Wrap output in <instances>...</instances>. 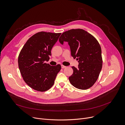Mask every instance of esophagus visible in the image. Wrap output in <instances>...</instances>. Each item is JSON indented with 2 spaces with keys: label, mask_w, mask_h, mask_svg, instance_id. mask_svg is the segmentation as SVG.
<instances>
[{
  "label": "esophagus",
  "mask_w": 125,
  "mask_h": 125,
  "mask_svg": "<svg viewBox=\"0 0 125 125\" xmlns=\"http://www.w3.org/2000/svg\"><path fill=\"white\" fill-rule=\"evenodd\" d=\"M66 67V66H64V65H61V68H62V69L65 68Z\"/></svg>",
  "instance_id": "esophagus-1"
}]
</instances>
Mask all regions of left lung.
<instances>
[{"label":"left lung","mask_w":125,"mask_h":125,"mask_svg":"<svg viewBox=\"0 0 125 125\" xmlns=\"http://www.w3.org/2000/svg\"><path fill=\"white\" fill-rule=\"evenodd\" d=\"M59 41L67 42L71 54L78 60V68L73 66L70 83L80 90L92 87L97 81L102 67L101 49L96 39L83 29H72L64 32Z\"/></svg>","instance_id":"left-lung-1"}]
</instances>
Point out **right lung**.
Here are the masks:
<instances>
[{
  "instance_id": "right-lung-1",
  "label": "right lung",
  "mask_w": 125,
  "mask_h": 125,
  "mask_svg": "<svg viewBox=\"0 0 125 125\" xmlns=\"http://www.w3.org/2000/svg\"><path fill=\"white\" fill-rule=\"evenodd\" d=\"M61 33L39 32L33 35L23 47L18 57V66L25 83L39 92L47 91L53 85L61 66L45 63Z\"/></svg>"
}]
</instances>
